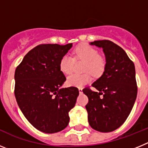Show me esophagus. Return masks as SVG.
<instances>
[{"mask_svg":"<svg viewBox=\"0 0 148 148\" xmlns=\"http://www.w3.org/2000/svg\"><path fill=\"white\" fill-rule=\"evenodd\" d=\"M78 91H79V93H83V90H82V88H78Z\"/></svg>","mask_w":148,"mask_h":148,"instance_id":"esophagus-1","label":"esophagus"}]
</instances>
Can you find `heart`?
<instances>
[{"instance_id":"1","label":"heart","mask_w":148,"mask_h":148,"mask_svg":"<svg viewBox=\"0 0 148 148\" xmlns=\"http://www.w3.org/2000/svg\"><path fill=\"white\" fill-rule=\"evenodd\" d=\"M73 58L68 54L62 56L59 61V69L64 74H70L73 70L75 61H84L83 71L90 72L95 77L101 76L105 70V58L99 54L97 49L88 45L82 44L74 49ZM90 73L84 74H72L68 76L66 82L73 87H82L91 82L92 77Z\"/></svg>"}]
</instances>
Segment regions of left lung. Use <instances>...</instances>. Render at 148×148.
<instances>
[{
    "instance_id": "left-lung-1",
    "label": "left lung",
    "mask_w": 148,
    "mask_h": 148,
    "mask_svg": "<svg viewBox=\"0 0 148 148\" xmlns=\"http://www.w3.org/2000/svg\"><path fill=\"white\" fill-rule=\"evenodd\" d=\"M90 44L102 48L107 64L102 75L92 84L97 91L83 89L89 99L88 121L94 130L108 133L121 126L133 109L137 96L135 66L125 51L110 40Z\"/></svg>"
}]
</instances>
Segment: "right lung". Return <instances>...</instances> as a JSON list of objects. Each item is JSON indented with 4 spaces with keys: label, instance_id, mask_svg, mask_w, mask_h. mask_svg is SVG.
I'll return each instance as SVG.
<instances>
[{
    "label": "right lung",
    "instance_id": "1",
    "mask_svg": "<svg viewBox=\"0 0 148 148\" xmlns=\"http://www.w3.org/2000/svg\"><path fill=\"white\" fill-rule=\"evenodd\" d=\"M73 44H40L24 56L15 72V96L29 122L46 133L61 131L69 124L78 89L61 88L66 77L59 61Z\"/></svg>",
    "mask_w": 148,
    "mask_h": 148
}]
</instances>
